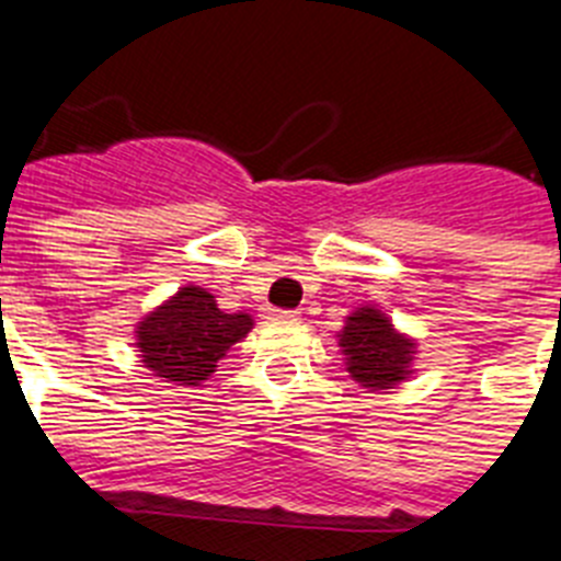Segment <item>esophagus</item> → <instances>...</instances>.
I'll return each instance as SVG.
<instances>
[{"instance_id": "esophagus-1", "label": "esophagus", "mask_w": 561, "mask_h": 561, "mask_svg": "<svg viewBox=\"0 0 561 561\" xmlns=\"http://www.w3.org/2000/svg\"><path fill=\"white\" fill-rule=\"evenodd\" d=\"M296 317H299V311H276V308L267 313V320H296Z\"/></svg>"}]
</instances>
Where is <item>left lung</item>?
<instances>
[{
    "mask_svg": "<svg viewBox=\"0 0 561 561\" xmlns=\"http://www.w3.org/2000/svg\"><path fill=\"white\" fill-rule=\"evenodd\" d=\"M340 345L348 359V371L366 389H391L409 375L412 348L377 308H359L348 317Z\"/></svg>",
    "mask_w": 561,
    "mask_h": 561,
    "instance_id": "8db88e82",
    "label": "left lung"
}]
</instances>
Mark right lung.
<instances>
[{
	"instance_id": "obj_1",
	"label": "right lung",
	"mask_w": 561,
	"mask_h": 561,
	"mask_svg": "<svg viewBox=\"0 0 561 561\" xmlns=\"http://www.w3.org/2000/svg\"><path fill=\"white\" fill-rule=\"evenodd\" d=\"M250 328L248 313H225L216 296L186 285L140 322L138 348L149 371L195 386L216 371L218 359L248 336Z\"/></svg>"
}]
</instances>
